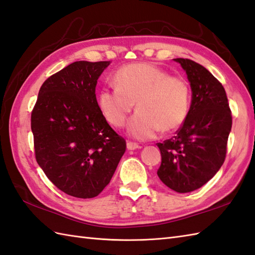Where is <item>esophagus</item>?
Masks as SVG:
<instances>
[{
	"label": "esophagus",
	"mask_w": 255,
	"mask_h": 255,
	"mask_svg": "<svg viewBox=\"0 0 255 255\" xmlns=\"http://www.w3.org/2000/svg\"><path fill=\"white\" fill-rule=\"evenodd\" d=\"M140 145H138L137 143H134V142H127V149L128 150H135V149H139Z\"/></svg>",
	"instance_id": "obj_1"
}]
</instances>
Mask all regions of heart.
Here are the masks:
<instances>
[{"instance_id": "b5f03b06", "label": "heart", "mask_w": 255, "mask_h": 255, "mask_svg": "<svg viewBox=\"0 0 255 255\" xmlns=\"http://www.w3.org/2000/svg\"><path fill=\"white\" fill-rule=\"evenodd\" d=\"M116 86L101 89L98 104L111 125L122 127L137 104L127 132L146 140L162 130L175 131L182 126L190 108V87L181 77L170 76L152 64L127 65L115 75Z\"/></svg>"}]
</instances>
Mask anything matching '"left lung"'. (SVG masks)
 <instances>
[{
	"instance_id": "8db88e82",
	"label": "left lung",
	"mask_w": 255,
	"mask_h": 255,
	"mask_svg": "<svg viewBox=\"0 0 255 255\" xmlns=\"http://www.w3.org/2000/svg\"><path fill=\"white\" fill-rule=\"evenodd\" d=\"M190 82L192 100L185 123L173 138L157 143V176L179 193L197 190L212 179L226 157L233 118L223 85L202 65L174 58Z\"/></svg>"
}]
</instances>
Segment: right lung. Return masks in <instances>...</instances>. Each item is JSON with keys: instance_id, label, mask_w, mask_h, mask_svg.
Masks as SVG:
<instances>
[{"instance_id": "add662e5", "label": "right lung", "mask_w": 255, "mask_h": 255, "mask_svg": "<svg viewBox=\"0 0 255 255\" xmlns=\"http://www.w3.org/2000/svg\"><path fill=\"white\" fill-rule=\"evenodd\" d=\"M111 62L79 61L49 77L31 113L34 154L53 185L90 199L109 185L126 151L101 113L96 87Z\"/></svg>"}]
</instances>
